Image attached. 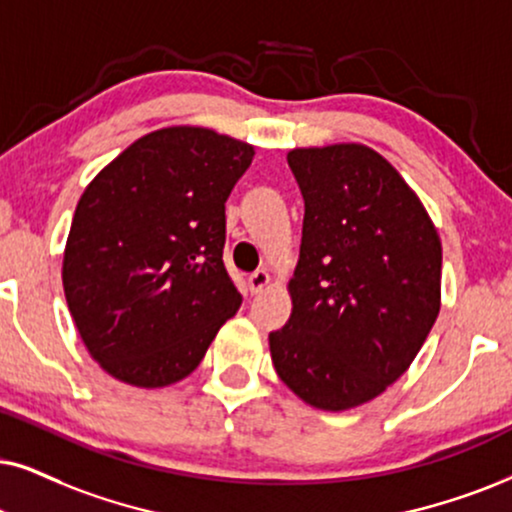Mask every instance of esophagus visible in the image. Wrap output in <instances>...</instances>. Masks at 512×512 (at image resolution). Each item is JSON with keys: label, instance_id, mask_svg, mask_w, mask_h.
<instances>
[{"label": "esophagus", "instance_id": "obj_1", "mask_svg": "<svg viewBox=\"0 0 512 512\" xmlns=\"http://www.w3.org/2000/svg\"><path fill=\"white\" fill-rule=\"evenodd\" d=\"M269 283H271V276H269V271H264V269L255 271V274L248 276V288L252 295H260L262 290L269 286Z\"/></svg>", "mask_w": 512, "mask_h": 512}]
</instances>
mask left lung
<instances>
[{"label":"left lung","instance_id":"1","mask_svg":"<svg viewBox=\"0 0 512 512\" xmlns=\"http://www.w3.org/2000/svg\"><path fill=\"white\" fill-rule=\"evenodd\" d=\"M304 198L293 312L269 333L278 378L321 411L383 394L423 347L442 300V243L401 174L364 144L293 148Z\"/></svg>","mask_w":512,"mask_h":512}]
</instances>
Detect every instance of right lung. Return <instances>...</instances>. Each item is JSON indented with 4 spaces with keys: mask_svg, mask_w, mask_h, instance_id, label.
<instances>
[{
    "mask_svg": "<svg viewBox=\"0 0 512 512\" xmlns=\"http://www.w3.org/2000/svg\"><path fill=\"white\" fill-rule=\"evenodd\" d=\"M252 155L215 129H155L84 189L63 290L89 354L120 383L186 378L241 307L222 262L224 203Z\"/></svg>",
    "mask_w": 512,
    "mask_h": 512,
    "instance_id": "right-lung-1",
    "label": "right lung"
}]
</instances>
